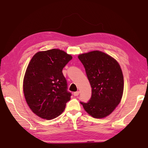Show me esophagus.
<instances>
[{
	"mask_svg": "<svg viewBox=\"0 0 148 148\" xmlns=\"http://www.w3.org/2000/svg\"><path fill=\"white\" fill-rule=\"evenodd\" d=\"M79 91L74 92H73V95H74L75 96H77L79 95Z\"/></svg>",
	"mask_w": 148,
	"mask_h": 148,
	"instance_id": "esophagus-1",
	"label": "esophagus"
}]
</instances>
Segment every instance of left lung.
Instances as JSON below:
<instances>
[{
  "label": "left lung",
  "mask_w": 148,
  "mask_h": 148,
  "mask_svg": "<svg viewBox=\"0 0 148 148\" xmlns=\"http://www.w3.org/2000/svg\"><path fill=\"white\" fill-rule=\"evenodd\" d=\"M78 57L92 88L90 100L87 103H80L92 117H106L122 99L124 81L120 66L113 57L99 51L82 53Z\"/></svg>",
  "instance_id": "obj_1"
}]
</instances>
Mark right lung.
<instances>
[{
  "mask_svg": "<svg viewBox=\"0 0 148 148\" xmlns=\"http://www.w3.org/2000/svg\"><path fill=\"white\" fill-rule=\"evenodd\" d=\"M71 59L64 51L53 49L37 52L30 60L23 79V92L29 107L38 117L56 118L70 100L62 70Z\"/></svg>",
  "mask_w": 148,
  "mask_h": 148,
  "instance_id": "1",
  "label": "right lung"
}]
</instances>
